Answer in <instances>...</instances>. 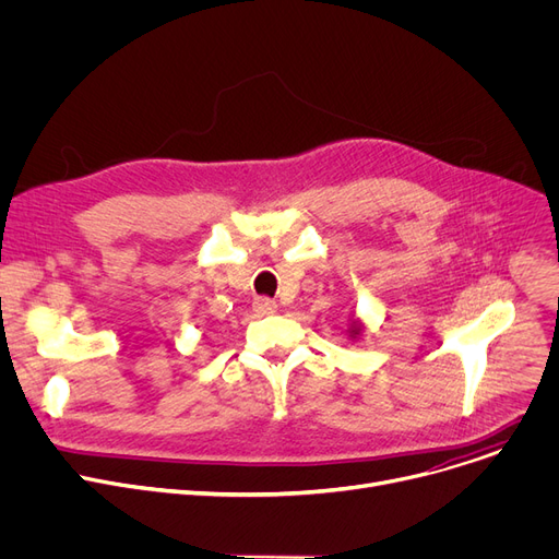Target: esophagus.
Masks as SVG:
<instances>
[{"mask_svg": "<svg viewBox=\"0 0 559 559\" xmlns=\"http://www.w3.org/2000/svg\"><path fill=\"white\" fill-rule=\"evenodd\" d=\"M252 309H254L259 316H271V313L277 311V305H275L273 300H269V298H257L254 305H252Z\"/></svg>", "mask_w": 559, "mask_h": 559, "instance_id": "obj_1", "label": "esophagus"}]
</instances>
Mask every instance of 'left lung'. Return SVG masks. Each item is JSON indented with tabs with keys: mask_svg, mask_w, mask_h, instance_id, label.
Listing matches in <instances>:
<instances>
[{
	"mask_svg": "<svg viewBox=\"0 0 559 559\" xmlns=\"http://www.w3.org/2000/svg\"><path fill=\"white\" fill-rule=\"evenodd\" d=\"M364 332H366V324L360 322L356 316L352 318V322H349V330H347V336H349V341H360V336H364Z\"/></svg>",
	"mask_w": 559,
	"mask_h": 559,
	"instance_id": "1",
	"label": "left lung"
}]
</instances>
